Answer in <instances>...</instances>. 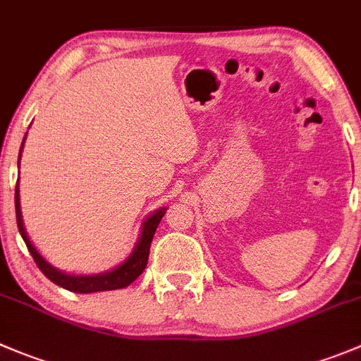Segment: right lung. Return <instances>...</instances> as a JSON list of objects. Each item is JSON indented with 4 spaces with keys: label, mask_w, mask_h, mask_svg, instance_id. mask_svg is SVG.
Here are the masks:
<instances>
[{
    "label": "right lung",
    "mask_w": 361,
    "mask_h": 361,
    "mask_svg": "<svg viewBox=\"0 0 361 361\" xmlns=\"http://www.w3.org/2000/svg\"><path fill=\"white\" fill-rule=\"evenodd\" d=\"M24 141H26V135H24ZM23 145H20V153H23ZM20 153H19V162H20ZM167 208H159L152 213L149 216H146L142 220L141 226V234L137 238V243H135L134 250L130 252L127 259H125L121 264H118L116 268L109 269V271H102V274L95 275H75V274H66L61 271L56 266H52L40 252L35 248V245L31 243L30 236H27L26 229H24L23 222V213H20V201H19V180H17L16 187V216H17V227H19V233L23 236L24 243H26L27 250L33 255L35 262L40 268L42 274L49 279L51 282L58 284L59 288L68 289L72 293H99V291H114V289H123L127 286H130L139 275L145 271L146 264H148V255H149V245H152L153 234H155L157 227H159L160 220L166 215Z\"/></svg>",
    "instance_id": "obj_1"
}]
</instances>
